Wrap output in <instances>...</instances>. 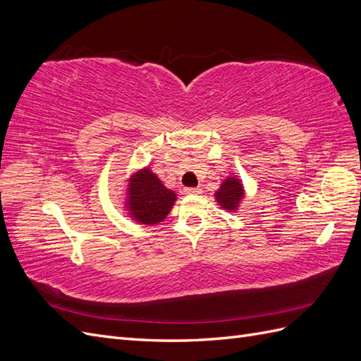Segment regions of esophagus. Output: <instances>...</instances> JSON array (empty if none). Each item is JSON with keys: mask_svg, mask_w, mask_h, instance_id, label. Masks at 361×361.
I'll return each instance as SVG.
<instances>
[{"mask_svg": "<svg viewBox=\"0 0 361 361\" xmlns=\"http://www.w3.org/2000/svg\"><path fill=\"white\" fill-rule=\"evenodd\" d=\"M183 192L187 194V195H197V194L202 192V188H199V187H195V188H185Z\"/></svg>", "mask_w": 361, "mask_h": 361, "instance_id": "1", "label": "esophagus"}]
</instances>
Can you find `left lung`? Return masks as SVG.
Here are the masks:
<instances>
[{
  "label": "left lung",
  "mask_w": 361,
  "mask_h": 361,
  "mask_svg": "<svg viewBox=\"0 0 361 361\" xmlns=\"http://www.w3.org/2000/svg\"><path fill=\"white\" fill-rule=\"evenodd\" d=\"M215 202L223 207L227 212H236L241 206L244 197H245V190L243 180L236 176H227L221 185L214 194Z\"/></svg>",
  "instance_id": "8db88e82"
}]
</instances>
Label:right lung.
<instances>
[{
  "instance_id": "add662e5",
  "label": "right lung",
  "mask_w": 361,
  "mask_h": 361,
  "mask_svg": "<svg viewBox=\"0 0 361 361\" xmlns=\"http://www.w3.org/2000/svg\"><path fill=\"white\" fill-rule=\"evenodd\" d=\"M123 207L138 224L154 226L167 218L178 195L149 167L134 170L126 180Z\"/></svg>"
}]
</instances>
